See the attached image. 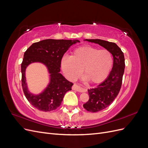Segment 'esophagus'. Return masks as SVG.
<instances>
[{
	"label": "esophagus",
	"mask_w": 148,
	"mask_h": 148,
	"mask_svg": "<svg viewBox=\"0 0 148 148\" xmlns=\"http://www.w3.org/2000/svg\"><path fill=\"white\" fill-rule=\"evenodd\" d=\"M72 89L73 90H75L78 92H86V89H85L84 88H83L82 87H81L79 85L77 84H74L72 86Z\"/></svg>",
	"instance_id": "34e87169"
}]
</instances>
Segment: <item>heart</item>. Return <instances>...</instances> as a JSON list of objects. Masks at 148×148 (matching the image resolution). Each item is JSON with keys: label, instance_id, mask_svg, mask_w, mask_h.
I'll list each match as a JSON object with an SVG mask.
<instances>
[{"label": "heart", "instance_id": "b5f03b06", "mask_svg": "<svg viewBox=\"0 0 148 148\" xmlns=\"http://www.w3.org/2000/svg\"><path fill=\"white\" fill-rule=\"evenodd\" d=\"M112 57L107 49H99L90 46L77 48L71 57L65 56L62 59V67L70 79L77 78L82 70L89 82L98 83L108 75L112 65Z\"/></svg>", "mask_w": 148, "mask_h": 148}]
</instances>
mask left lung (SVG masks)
I'll return each mask as SVG.
<instances>
[{
    "label": "left lung",
    "instance_id": "8db88e82",
    "mask_svg": "<svg viewBox=\"0 0 148 148\" xmlns=\"http://www.w3.org/2000/svg\"><path fill=\"white\" fill-rule=\"evenodd\" d=\"M95 42L109 51L113 56V67L109 75L104 82L95 88L88 89L89 100L83 104L88 112H97L111 104L120 92L122 84L125 70V57L123 52L114 42L101 39H86Z\"/></svg>",
    "mask_w": 148,
    "mask_h": 148
}]
</instances>
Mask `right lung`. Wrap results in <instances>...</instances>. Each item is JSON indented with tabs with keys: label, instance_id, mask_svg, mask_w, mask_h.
Returning a JSON list of instances; mask_svg holds the SVG:
<instances>
[{
	"label": "right lung",
	"instance_id": "1",
	"mask_svg": "<svg viewBox=\"0 0 148 148\" xmlns=\"http://www.w3.org/2000/svg\"><path fill=\"white\" fill-rule=\"evenodd\" d=\"M78 40L45 39L34 42L24 53L21 64V84L23 92L30 104L39 110L50 112L59 107L65 93L71 90L73 84L61 73L62 59L69 48ZM41 62L47 65L51 75V81L47 88L39 95L30 93L25 83V70L33 62Z\"/></svg>",
	"mask_w": 148,
	"mask_h": 148
}]
</instances>
